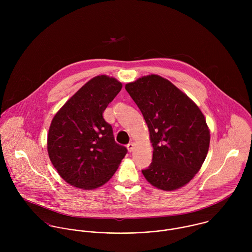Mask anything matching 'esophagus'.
Returning <instances> with one entry per match:
<instances>
[{
  "label": "esophagus",
  "mask_w": 252,
  "mask_h": 252,
  "mask_svg": "<svg viewBox=\"0 0 252 252\" xmlns=\"http://www.w3.org/2000/svg\"><path fill=\"white\" fill-rule=\"evenodd\" d=\"M134 147H135V144H133V143H130V144L127 145V148H128L129 152H132L134 150Z\"/></svg>",
  "instance_id": "esophagus-1"
}]
</instances>
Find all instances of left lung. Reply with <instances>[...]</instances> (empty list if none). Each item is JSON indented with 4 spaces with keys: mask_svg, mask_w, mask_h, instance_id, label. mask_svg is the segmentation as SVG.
<instances>
[{
    "mask_svg": "<svg viewBox=\"0 0 252 252\" xmlns=\"http://www.w3.org/2000/svg\"><path fill=\"white\" fill-rule=\"evenodd\" d=\"M141 109L153 148L152 163L142 171L152 186L174 191L200 171L211 134L199 107L170 80L144 75L125 85Z\"/></svg>",
    "mask_w": 252,
    "mask_h": 252,
    "instance_id": "8db88e82",
    "label": "left lung"
}]
</instances>
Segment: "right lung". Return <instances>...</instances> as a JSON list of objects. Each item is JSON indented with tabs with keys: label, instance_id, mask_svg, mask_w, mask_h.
Here are the masks:
<instances>
[{
	"label": "right lung",
	"instance_id": "right-lung-1",
	"mask_svg": "<svg viewBox=\"0 0 252 252\" xmlns=\"http://www.w3.org/2000/svg\"><path fill=\"white\" fill-rule=\"evenodd\" d=\"M122 83L97 75L87 81L54 115L47 152L58 175L73 187L96 189L111 179L127 153L116 144L103 113Z\"/></svg>",
	"mask_w": 252,
	"mask_h": 252
}]
</instances>
